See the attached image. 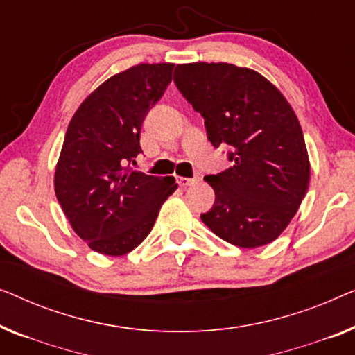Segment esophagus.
I'll use <instances>...</instances> for the list:
<instances>
[{
  "label": "esophagus",
  "mask_w": 355,
  "mask_h": 355,
  "mask_svg": "<svg viewBox=\"0 0 355 355\" xmlns=\"http://www.w3.org/2000/svg\"><path fill=\"white\" fill-rule=\"evenodd\" d=\"M178 182L181 187H187V186H192V184L197 182V179H192V178H178Z\"/></svg>",
  "instance_id": "1"
}]
</instances>
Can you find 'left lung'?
I'll return each mask as SVG.
<instances>
[{"label": "left lung", "mask_w": 355, "mask_h": 355, "mask_svg": "<svg viewBox=\"0 0 355 355\" xmlns=\"http://www.w3.org/2000/svg\"><path fill=\"white\" fill-rule=\"evenodd\" d=\"M174 83L205 118L214 147H232V166L205 176L214 207L202 214L213 232L240 248L274 241L304 198L311 163L295 110L256 70L234 64H179Z\"/></svg>", "instance_id": "1"}]
</instances>
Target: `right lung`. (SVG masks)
<instances>
[{
	"mask_svg": "<svg viewBox=\"0 0 355 355\" xmlns=\"http://www.w3.org/2000/svg\"><path fill=\"white\" fill-rule=\"evenodd\" d=\"M174 64H137L91 92L71 116L54 173V190L71 229L91 250L123 256L150 234L173 176L130 168L141 153L147 112L173 80Z\"/></svg>",
	"mask_w": 355,
	"mask_h": 355,
	"instance_id": "obj_1",
	"label": "right lung"
}]
</instances>
